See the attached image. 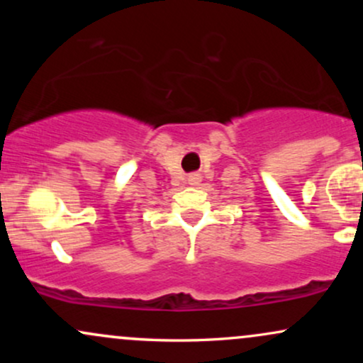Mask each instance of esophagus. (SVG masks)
<instances>
[{
  "label": "esophagus",
  "instance_id": "obj_1",
  "mask_svg": "<svg viewBox=\"0 0 363 363\" xmlns=\"http://www.w3.org/2000/svg\"><path fill=\"white\" fill-rule=\"evenodd\" d=\"M187 181H189V184H198L199 176H198V174H193V176H189V179H187Z\"/></svg>",
  "mask_w": 363,
  "mask_h": 363
}]
</instances>
